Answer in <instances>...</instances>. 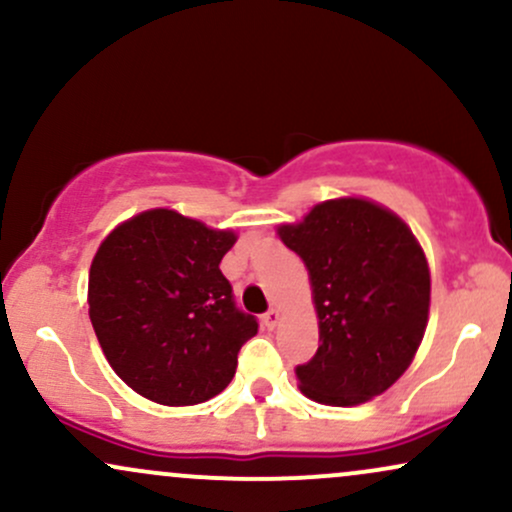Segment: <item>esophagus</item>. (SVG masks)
<instances>
[{
  "label": "esophagus",
  "mask_w": 512,
  "mask_h": 512,
  "mask_svg": "<svg viewBox=\"0 0 512 512\" xmlns=\"http://www.w3.org/2000/svg\"><path fill=\"white\" fill-rule=\"evenodd\" d=\"M276 322H279V310H267V313L262 315V325L267 327V330H274L276 327Z\"/></svg>",
  "instance_id": "1"
}]
</instances>
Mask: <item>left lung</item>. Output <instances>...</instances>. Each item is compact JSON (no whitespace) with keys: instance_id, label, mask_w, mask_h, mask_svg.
Returning a JSON list of instances; mask_svg holds the SVG:
<instances>
[{"instance_id":"1","label":"left lung","mask_w":512,"mask_h":512,"mask_svg":"<svg viewBox=\"0 0 512 512\" xmlns=\"http://www.w3.org/2000/svg\"><path fill=\"white\" fill-rule=\"evenodd\" d=\"M279 238L305 262L320 346L296 366L301 392L330 407L383 395L424 339L431 274L414 233L385 207L342 197L313 207Z\"/></svg>"}]
</instances>
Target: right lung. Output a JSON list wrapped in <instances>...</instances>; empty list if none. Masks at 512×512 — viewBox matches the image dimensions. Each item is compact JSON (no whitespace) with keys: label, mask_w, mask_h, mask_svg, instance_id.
I'll return each instance as SVG.
<instances>
[{"label":"right lung","mask_w":512,"mask_h":512,"mask_svg":"<svg viewBox=\"0 0 512 512\" xmlns=\"http://www.w3.org/2000/svg\"><path fill=\"white\" fill-rule=\"evenodd\" d=\"M233 243L236 233L151 209L120 223L93 257L91 325L115 373L151 402H207L236 375L257 320L219 269Z\"/></svg>","instance_id":"right-lung-1"}]
</instances>
